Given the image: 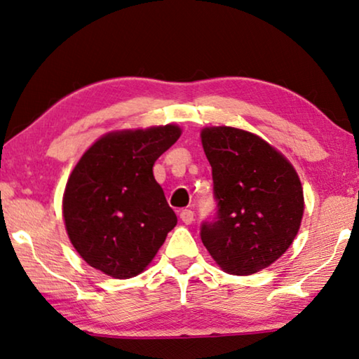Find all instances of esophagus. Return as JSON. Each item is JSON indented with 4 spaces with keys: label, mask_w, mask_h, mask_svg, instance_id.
<instances>
[{
    "label": "esophagus",
    "mask_w": 359,
    "mask_h": 359,
    "mask_svg": "<svg viewBox=\"0 0 359 359\" xmlns=\"http://www.w3.org/2000/svg\"><path fill=\"white\" fill-rule=\"evenodd\" d=\"M180 220L184 222L185 225H190L191 222L195 220V219H193V210H190V209H185V210H182V212H180Z\"/></svg>",
    "instance_id": "esophagus-1"
}]
</instances>
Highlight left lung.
I'll list each match as a JSON object with an SVG mask.
<instances>
[{"label": "left lung", "instance_id": "obj_1", "mask_svg": "<svg viewBox=\"0 0 359 359\" xmlns=\"http://www.w3.org/2000/svg\"><path fill=\"white\" fill-rule=\"evenodd\" d=\"M212 168L217 219L201 241L230 275L248 276L287 251L304 217V189L291 161L269 142L231 126L201 129Z\"/></svg>", "mask_w": 359, "mask_h": 359}]
</instances>
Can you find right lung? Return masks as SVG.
Here are the masks:
<instances>
[{"mask_svg":"<svg viewBox=\"0 0 359 359\" xmlns=\"http://www.w3.org/2000/svg\"><path fill=\"white\" fill-rule=\"evenodd\" d=\"M180 134L174 123L111 130L79 158L62 215L73 248L93 269L116 280L140 275L177 225L153 166Z\"/></svg>","mask_w":359,"mask_h":359,"instance_id":"right-lung-1","label":"right lung"}]
</instances>
